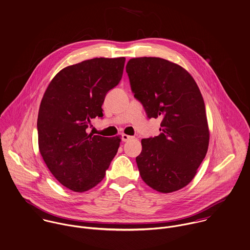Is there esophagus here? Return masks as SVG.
<instances>
[{
  "label": "esophagus",
  "mask_w": 250,
  "mask_h": 250,
  "mask_svg": "<svg viewBox=\"0 0 250 250\" xmlns=\"http://www.w3.org/2000/svg\"><path fill=\"white\" fill-rule=\"evenodd\" d=\"M131 139H133L132 136H129V135H126V134H122V141L123 142H127V141H129Z\"/></svg>",
  "instance_id": "1"
}]
</instances>
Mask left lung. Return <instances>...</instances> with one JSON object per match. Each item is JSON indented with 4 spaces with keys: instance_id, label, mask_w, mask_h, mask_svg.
Masks as SVG:
<instances>
[{
    "instance_id": "obj_1",
    "label": "left lung",
    "mask_w": 250,
    "mask_h": 250,
    "mask_svg": "<svg viewBox=\"0 0 250 250\" xmlns=\"http://www.w3.org/2000/svg\"><path fill=\"white\" fill-rule=\"evenodd\" d=\"M125 69L147 117L162 118V132L141 141L136 157L140 175L157 192L180 190L193 180L209 146L199 88L184 68L160 57L131 58Z\"/></svg>"
}]
</instances>
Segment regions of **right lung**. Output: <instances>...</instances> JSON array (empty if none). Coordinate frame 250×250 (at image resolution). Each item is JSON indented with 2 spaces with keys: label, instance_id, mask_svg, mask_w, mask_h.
Listing matches in <instances>:
<instances>
[{
  "label": "right lung",
  "instance_id": "right-lung-1",
  "mask_svg": "<svg viewBox=\"0 0 250 250\" xmlns=\"http://www.w3.org/2000/svg\"><path fill=\"white\" fill-rule=\"evenodd\" d=\"M125 58H93L62 69L50 83L37 119L40 153L66 188L85 192L104 177L120 146L119 136L87 133L91 120L123 77Z\"/></svg>",
  "mask_w": 250,
  "mask_h": 250
}]
</instances>
